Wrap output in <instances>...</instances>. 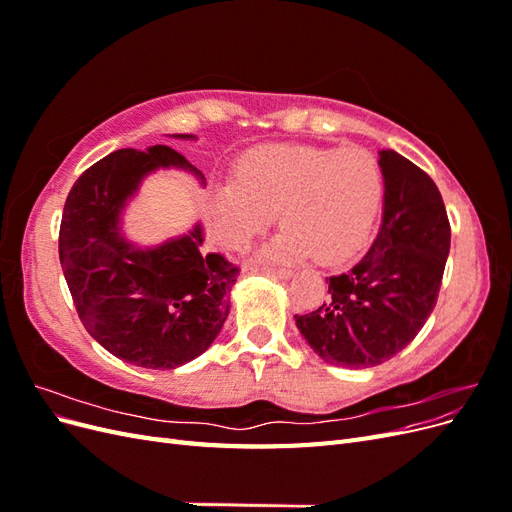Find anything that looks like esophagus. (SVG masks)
Returning a JSON list of instances; mask_svg holds the SVG:
<instances>
[{
    "instance_id": "1",
    "label": "esophagus",
    "mask_w": 512,
    "mask_h": 512,
    "mask_svg": "<svg viewBox=\"0 0 512 512\" xmlns=\"http://www.w3.org/2000/svg\"><path fill=\"white\" fill-rule=\"evenodd\" d=\"M256 271L262 275H269V277H280V280H288V277L292 275L290 269H273V267H256Z\"/></svg>"
}]
</instances>
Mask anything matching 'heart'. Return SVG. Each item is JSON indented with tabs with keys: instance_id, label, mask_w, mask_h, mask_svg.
<instances>
[{
	"instance_id": "b5f03b06",
	"label": "heart",
	"mask_w": 512,
	"mask_h": 512,
	"mask_svg": "<svg viewBox=\"0 0 512 512\" xmlns=\"http://www.w3.org/2000/svg\"><path fill=\"white\" fill-rule=\"evenodd\" d=\"M382 192L380 166L363 149L260 147L241 160L237 181L213 190L209 220L215 239L241 250L280 211L284 230L265 258L314 254L322 265H339L363 250Z\"/></svg>"
}]
</instances>
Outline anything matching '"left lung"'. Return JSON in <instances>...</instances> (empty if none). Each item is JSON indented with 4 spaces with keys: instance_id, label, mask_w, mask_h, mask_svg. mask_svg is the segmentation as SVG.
<instances>
[{
    "instance_id": "obj_1",
    "label": "left lung",
    "mask_w": 512,
    "mask_h": 512,
    "mask_svg": "<svg viewBox=\"0 0 512 512\" xmlns=\"http://www.w3.org/2000/svg\"><path fill=\"white\" fill-rule=\"evenodd\" d=\"M384 209L369 252L329 277L331 299L294 316L312 350L331 365L374 367L404 350L438 301L451 224L425 170L382 149Z\"/></svg>"
}]
</instances>
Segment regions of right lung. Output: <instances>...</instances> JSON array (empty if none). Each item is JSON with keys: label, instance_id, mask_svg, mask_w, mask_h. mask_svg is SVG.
Here are the masks:
<instances>
[{"label": "right lung", "instance_id": "right-lung-1", "mask_svg": "<svg viewBox=\"0 0 512 512\" xmlns=\"http://www.w3.org/2000/svg\"><path fill=\"white\" fill-rule=\"evenodd\" d=\"M168 166L205 179L166 145L108 153L76 179L59 226V262L83 327L117 359L147 369H175L213 344L239 275L222 254L203 252L200 224L145 250L121 235L128 198Z\"/></svg>", "mask_w": 512, "mask_h": 512}]
</instances>
